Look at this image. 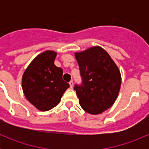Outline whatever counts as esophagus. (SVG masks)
Listing matches in <instances>:
<instances>
[{
	"instance_id": "34e87169",
	"label": "esophagus",
	"mask_w": 149,
	"mask_h": 149,
	"mask_svg": "<svg viewBox=\"0 0 149 149\" xmlns=\"http://www.w3.org/2000/svg\"><path fill=\"white\" fill-rule=\"evenodd\" d=\"M69 85H70V87H71V88L73 87V81H71L70 82H69Z\"/></svg>"
}]
</instances>
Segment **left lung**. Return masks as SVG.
<instances>
[{
    "label": "left lung",
    "mask_w": 149,
    "mask_h": 149,
    "mask_svg": "<svg viewBox=\"0 0 149 149\" xmlns=\"http://www.w3.org/2000/svg\"><path fill=\"white\" fill-rule=\"evenodd\" d=\"M74 55L82 77V84L74 87L79 104L88 113H101L113 106L119 95L122 83L119 68L100 46Z\"/></svg>",
    "instance_id": "1"
}]
</instances>
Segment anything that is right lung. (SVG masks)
I'll list each match as a JSON object with an SVG mask.
<instances>
[{
    "label": "right lung",
    "mask_w": 149,
    "mask_h": 149,
    "mask_svg": "<svg viewBox=\"0 0 149 149\" xmlns=\"http://www.w3.org/2000/svg\"><path fill=\"white\" fill-rule=\"evenodd\" d=\"M56 52L46 51L36 56L22 76V89L29 102L41 111L60 103L69 84L63 80V69L54 65Z\"/></svg>",
    "instance_id": "add662e5"
}]
</instances>
